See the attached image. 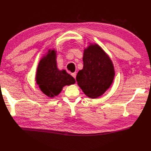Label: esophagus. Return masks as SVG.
<instances>
[{"mask_svg":"<svg viewBox=\"0 0 151 151\" xmlns=\"http://www.w3.org/2000/svg\"><path fill=\"white\" fill-rule=\"evenodd\" d=\"M72 76L73 77V78H74L75 79L76 78V72H74V73H73L72 74Z\"/></svg>","mask_w":151,"mask_h":151,"instance_id":"obj_1","label":"esophagus"}]
</instances>
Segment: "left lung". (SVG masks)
Returning a JSON list of instances; mask_svg holds the SVG:
<instances>
[{
	"label": "left lung",
	"mask_w": 151,
	"mask_h": 151,
	"mask_svg": "<svg viewBox=\"0 0 151 151\" xmlns=\"http://www.w3.org/2000/svg\"><path fill=\"white\" fill-rule=\"evenodd\" d=\"M83 68L76 81L85 94L91 99L101 96L112 85L115 70L109 55L96 43H90L84 49Z\"/></svg>",
	"instance_id": "1"
}]
</instances>
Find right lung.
Here are the masks:
<instances>
[{
    "label": "right lung",
    "instance_id": "1",
    "mask_svg": "<svg viewBox=\"0 0 151 151\" xmlns=\"http://www.w3.org/2000/svg\"><path fill=\"white\" fill-rule=\"evenodd\" d=\"M57 51L49 49L40 60L37 68L35 81L40 90L50 98L58 96L63 87L75 84L76 80L66 70L57 66Z\"/></svg>",
    "mask_w": 151,
    "mask_h": 151
}]
</instances>
